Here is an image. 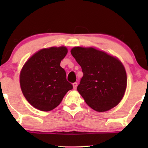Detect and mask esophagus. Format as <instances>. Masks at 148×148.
Returning a JSON list of instances; mask_svg holds the SVG:
<instances>
[{"label":"esophagus","instance_id":"esophagus-1","mask_svg":"<svg viewBox=\"0 0 148 148\" xmlns=\"http://www.w3.org/2000/svg\"><path fill=\"white\" fill-rule=\"evenodd\" d=\"M73 89L75 90V89L77 88V82L73 83Z\"/></svg>","mask_w":148,"mask_h":148}]
</instances>
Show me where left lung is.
<instances>
[{"instance_id":"obj_1","label":"left lung","mask_w":148,"mask_h":148,"mask_svg":"<svg viewBox=\"0 0 148 148\" xmlns=\"http://www.w3.org/2000/svg\"><path fill=\"white\" fill-rule=\"evenodd\" d=\"M71 53L82 66L84 75L77 90L86 104L98 112L116 106L127 88V73L122 62L92 47H75Z\"/></svg>"}]
</instances>
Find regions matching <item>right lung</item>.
I'll return each instance as SVG.
<instances>
[{"label":"right lung","mask_w":148,"mask_h":148,"mask_svg":"<svg viewBox=\"0 0 148 148\" xmlns=\"http://www.w3.org/2000/svg\"><path fill=\"white\" fill-rule=\"evenodd\" d=\"M64 46L44 48L34 54L22 68L20 86L30 104L42 111H50L58 106L69 90L66 72L60 66L67 54Z\"/></svg>","instance_id":"1"}]
</instances>
